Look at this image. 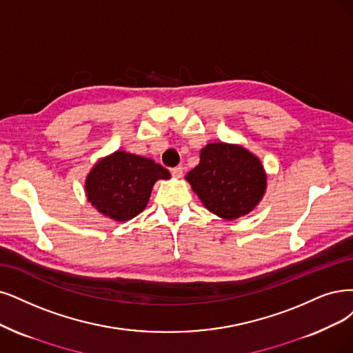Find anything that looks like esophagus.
Listing matches in <instances>:
<instances>
[{
    "label": "esophagus",
    "instance_id": "esophagus-1",
    "mask_svg": "<svg viewBox=\"0 0 353 353\" xmlns=\"http://www.w3.org/2000/svg\"><path fill=\"white\" fill-rule=\"evenodd\" d=\"M181 174H183V167L181 165H177V167H174V168H172V176L173 177H181Z\"/></svg>",
    "mask_w": 353,
    "mask_h": 353
}]
</instances>
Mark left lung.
I'll return each mask as SVG.
<instances>
[{"label":"left lung","instance_id":"obj_1","mask_svg":"<svg viewBox=\"0 0 353 353\" xmlns=\"http://www.w3.org/2000/svg\"><path fill=\"white\" fill-rule=\"evenodd\" d=\"M186 180L206 210L225 219L249 214L266 189V174L257 157L224 142L208 143L201 151V163Z\"/></svg>","mask_w":353,"mask_h":353}]
</instances>
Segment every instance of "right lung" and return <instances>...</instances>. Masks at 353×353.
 Instances as JSON below:
<instances>
[{
    "instance_id": "obj_1",
    "label": "right lung",
    "mask_w": 353,
    "mask_h": 353,
    "mask_svg": "<svg viewBox=\"0 0 353 353\" xmlns=\"http://www.w3.org/2000/svg\"><path fill=\"white\" fill-rule=\"evenodd\" d=\"M159 179H170L163 165L145 157L116 151L90 172L85 180L87 199L103 215L128 221L145 210Z\"/></svg>"
}]
</instances>
